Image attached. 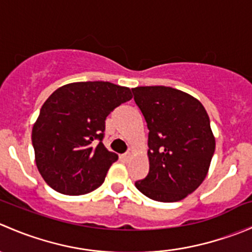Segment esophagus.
Segmentation results:
<instances>
[{
	"label": "esophagus",
	"mask_w": 252,
	"mask_h": 252,
	"mask_svg": "<svg viewBox=\"0 0 252 252\" xmlns=\"http://www.w3.org/2000/svg\"><path fill=\"white\" fill-rule=\"evenodd\" d=\"M130 158H131V155L130 154H124V155H122V156H121V159L123 162H128Z\"/></svg>",
	"instance_id": "1"
}]
</instances>
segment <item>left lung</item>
Returning a JSON list of instances; mask_svg holds the SVG:
<instances>
[{
  "instance_id": "1",
  "label": "left lung",
  "mask_w": 252,
  "mask_h": 252,
  "mask_svg": "<svg viewBox=\"0 0 252 252\" xmlns=\"http://www.w3.org/2000/svg\"><path fill=\"white\" fill-rule=\"evenodd\" d=\"M149 129L150 171L135 183L145 196L175 202L204 182L216 149L210 117L194 96L168 86L131 89Z\"/></svg>"
}]
</instances>
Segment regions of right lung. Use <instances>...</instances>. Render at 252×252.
Segmentation results:
<instances>
[{"instance_id": "1", "label": "right lung", "mask_w": 252, "mask_h": 252, "mask_svg": "<svg viewBox=\"0 0 252 252\" xmlns=\"http://www.w3.org/2000/svg\"><path fill=\"white\" fill-rule=\"evenodd\" d=\"M131 97L130 89L108 81L65 84L51 94L32 126V141L37 169L53 190L83 195L105 182L118 159L102 144L106 117Z\"/></svg>"}]
</instances>
